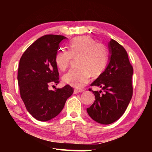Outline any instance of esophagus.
Wrapping results in <instances>:
<instances>
[{
    "label": "esophagus",
    "mask_w": 152,
    "mask_h": 152,
    "mask_svg": "<svg viewBox=\"0 0 152 152\" xmlns=\"http://www.w3.org/2000/svg\"><path fill=\"white\" fill-rule=\"evenodd\" d=\"M83 91H84V90H82V89L75 88V89H74V94H78V93H79V92H82Z\"/></svg>",
    "instance_id": "obj_1"
}]
</instances>
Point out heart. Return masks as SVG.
<instances>
[{
    "mask_svg": "<svg viewBox=\"0 0 152 152\" xmlns=\"http://www.w3.org/2000/svg\"><path fill=\"white\" fill-rule=\"evenodd\" d=\"M69 51L64 49L56 53L55 61L58 68L64 71L73 58H78V68H73L63 76L65 83L77 88L88 83L91 74L99 76L106 69L109 61V51L104 43L96 42L88 36H80L71 41Z\"/></svg>",
    "mask_w": 152,
    "mask_h": 152,
    "instance_id": "1",
    "label": "heart"
}]
</instances>
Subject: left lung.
I'll use <instances>...</instances> for the list:
<instances>
[{
  "label": "left lung",
  "instance_id": "left-lung-1",
  "mask_svg": "<svg viewBox=\"0 0 152 152\" xmlns=\"http://www.w3.org/2000/svg\"><path fill=\"white\" fill-rule=\"evenodd\" d=\"M110 61L106 70L91 86L102 88V91H94L95 101L87 113L95 121L103 125L110 124L122 116L132 98L133 66L129 60L125 49L114 39L110 41Z\"/></svg>",
  "mask_w": 152,
  "mask_h": 152
}]
</instances>
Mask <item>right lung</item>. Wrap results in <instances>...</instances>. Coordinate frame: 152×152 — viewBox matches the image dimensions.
<instances>
[{"label": "right lung", "mask_w": 152, "mask_h": 152, "mask_svg": "<svg viewBox=\"0 0 152 152\" xmlns=\"http://www.w3.org/2000/svg\"><path fill=\"white\" fill-rule=\"evenodd\" d=\"M66 38L58 35H43L33 43L20 59L17 79L20 98L28 112L41 121L59 115L74 92L68 84L55 91L48 89L60 82L55 57L60 43Z\"/></svg>", "instance_id": "right-lung-1"}]
</instances>
